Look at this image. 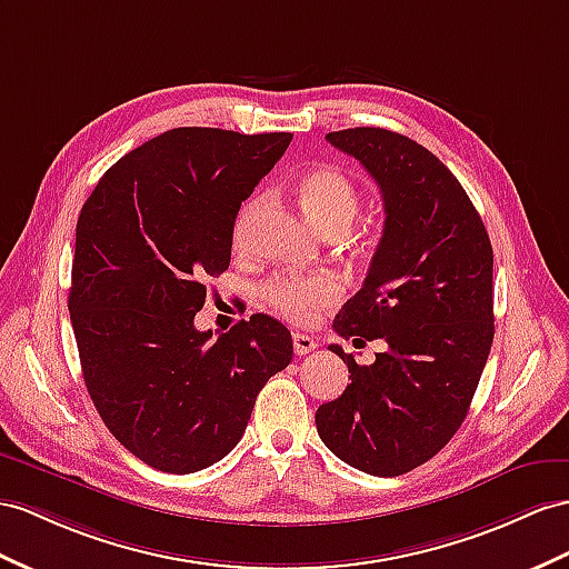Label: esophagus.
Here are the masks:
<instances>
[{
  "instance_id": "obj_1",
  "label": "esophagus",
  "mask_w": 569,
  "mask_h": 569,
  "mask_svg": "<svg viewBox=\"0 0 569 569\" xmlns=\"http://www.w3.org/2000/svg\"><path fill=\"white\" fill-rule=\"evenodd\" d=\"M317 348V341L312 337H308V333H293V351L296 356H308L312 353Z\"/></svg>"
}]
</instances>
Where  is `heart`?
I'll list each match as a JSON object with an SVG mask.
<instances>
[{"instance_id": "heart-1", "label": "heart", "mask_w": 569, "mask_h": 569, "mask_svg": "<svg viewBox=\"0 0 569 569\" xmlns=\"http://www.w3.org/2000/svg\"><path fill=\"white\" fill-rule=\"evenodd\" d=\"M298 197L302 211L308 213V218L319 230H329L333 226L348 228L360 207V194L353 180L343 170L329 166L305 172L298 180ZM341 293L343 286L331 273L276 276L261 290L269 308L296 319V322H308V319L317 315V310L337 302Z\"/></svg>"}]
</instances>
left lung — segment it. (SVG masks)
<instances>
[{
	"label": "left lung",
	"mask_w": 569,
	"mask_h": 569,
	"mask_svg": "<svg viewBox=\"0 0 569 569\" xmlns=\"http://www.w3.org/2000/svg\"><path fill=\"white\" fill-rule=\"evenodd\" d=\"M360 160L385 201L366 283L333 319L339 337L387 341L372 366L329 346L351 372L315 413L322 442L348 466L401 476L459 426L492 346V247L469 194L440 158L380 127L327 134Z\"/></svg>",
	"instance_id": "left-lung-1"
}]
</instances>
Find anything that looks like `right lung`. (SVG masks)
<instances>
[{
    "mask_svg": "<svg viewBox=\"0 0 569 569\" xmlns=\"http://www.w3.org/2000/svg\"><path fill=\"white\" fill-rule=\"evenodd\" d=\"M293 134L178 127L114 163L77 223L69 315L83 382L108 430L166 473L240 442L257 395L293 360L269 315L211 339L194 327L207 279L230 264L240 203Z\"/></svg>",
    "mask_w": 569,
    "mask_h": 569,
    "instance_id": "right-lung-1",
    "label": "right lung"
}]
</instances>
